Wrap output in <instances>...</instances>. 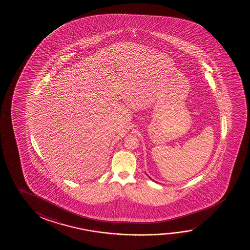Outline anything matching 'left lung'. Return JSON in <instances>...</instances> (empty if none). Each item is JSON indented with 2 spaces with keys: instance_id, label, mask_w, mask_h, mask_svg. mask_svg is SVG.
Here are the masks:
<instances>
[{
  "instance_id": "obj_1",
  "label": "left lung",
  "mask_w": 250,
  "mask_h": 250,
  "mask_svg": "<svg viewBox=\"0 0 250 250\" xmlns=\"http://www.w3.org/2000/svg\"><path fill=\"white\" fill-rule=\"evenodd\" d=\"M150 179H152V178H150ZM152 180H153V179H152Z\"/></svg>"
}]
</instances>
